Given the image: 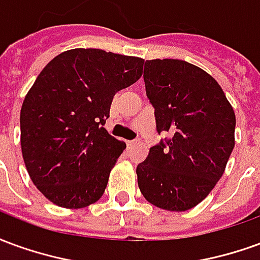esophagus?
Masks as SVG:
<instances>
[{
  "instance_id": "34e87169",
  "label": "esophagus",
  "mask_w": 260,
  "mask_h": 260,
  "mask_svg": "<svg viewBox=\"0 0 260 260\" xmlns=\"http://www.w3.org/2000/svg\"><path fill=\"white\" fill-rule=\"evenodd\" d=\"M136 143H138V141H135V139H132V141H126V146H128V149H132V147L135 146Z\"/></svg>"
}]
</instances>
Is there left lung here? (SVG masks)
I'll return each mask as SVG.
<instances>
[{
    "instance_id": "8db88e82",
    "label": "left lung",
    "mask_w": 260,
    "mask_h": 260,
    "mask_svg": "<svg viewBox=\"0 0 260 260\" xmlns=\"http://www.w3.org/2000/svg\"><path fill=\"white\" fill-rule=\"evenodd\" d=\"M143 79L157 132L171 138L138 164V185L154 206L185 212L221 178L235 145V114L216 79L181 59H149Z\"/></svg>"
}]
</instances>
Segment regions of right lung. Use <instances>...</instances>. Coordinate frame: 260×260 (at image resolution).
Here are the masks:
<instances>
[{
	"label": "right lung",
	"instance_id": "obj_1",
	"mask_svg": "<svg viewBox=\"0 0 260 260\" xmlns=\"http://www.w3.org/2000/svg\"><path fill=\"white\" fill-rule=\"evenodd\" d=\"M143 59L74 48L48 62L20 108V146L37 189L67 209L97 202L126 147L104 128L114 94L142 76Z\"/></svg>",
	"mask_w": 260,
	"mask_h": 260
}]
</instances>
